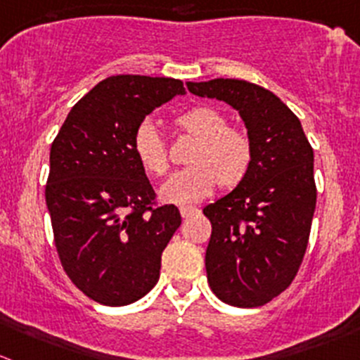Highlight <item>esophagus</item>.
<instances>
[{
  "label": "esophagus",
  "mask_w": 360,
  "mask_h": 360,
  "mask_svg": "<svg viewBox=\"0 0 360 360\" xmlns=\"http://www.w3.org/2000/svg\"><path fill=\"white\" fill-rule=\"evenodd\" d=\"M180 214H182L184 219H189L193 215L200 214V208L198 207H180Z\"/></svg>",
  "instance_id": "34e87169"
}]
</instances>
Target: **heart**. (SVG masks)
<instances>
[{
  "instance_id": "obj_1",
  "label": "heart",
  "mask_w": 360,
  "mask_h": 360,
  "mask_svg": "<svg viewBox=\"0 0 360 360\" xmlns=\"http://www.w3.org/2000/svg\"><path fill=\"white\" fill-rule=\"evenodd\" d=\"M176 127L198 139L189 157L191 167L176 171L160 187L167 203L191 205L210 196L219 184H240L252 164V143L245 132L228 127L224 115L208 105H196L174 120ZM132 150L139 166L152 176H162L169 167L166 143L150 120L136 129Z\"/></svg>"
}]
</instances>
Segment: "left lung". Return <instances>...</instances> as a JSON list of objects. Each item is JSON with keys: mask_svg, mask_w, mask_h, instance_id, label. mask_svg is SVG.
Listing matches in <instances>:
<instances>
[{"mask_svg": "<svg viewBox=\"0 0 360 360\" xmlns=\"http://www.w3.org/2000/svg\"><path fill=\"white\" fill-rule=\"evenodd\" d=\"M187 88L237 109L252 143L244 180L203 208L212 222L208 285L229 306H263L292 285L306 255L316 207L313 148L292 109L258 84L212 79Z\"/></svg>", "mask_w": 360, "mask_h": 360, "instance_id": "left-lung-1", "label": "left lung"}]
</instances>
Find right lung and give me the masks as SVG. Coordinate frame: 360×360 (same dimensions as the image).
<instances>
[{"mask_svg":"<svg viewBox=\"0 0 360 360\" xmlns=\"http://www.w3.org/2000/svg\"><path fill=\"white\" fill-rule=\"evenodd\" d=\"M184 94L180 79L111 75L70 109L51 145L54 245L72 283L95 302L127 306L159 281L182 217L174 205L155 207L132 139L146 115Z\"/></svg>","mask_w":360,"mask_h":360,"instance_id":"right-lung-1","label":"right lung"}]
</instances>
